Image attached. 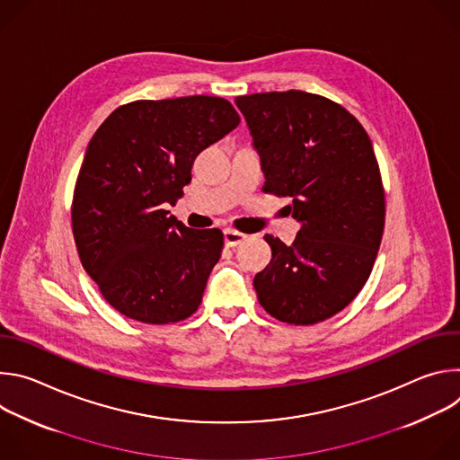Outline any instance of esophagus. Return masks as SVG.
Returning <instances> with one entry per match:
<instances>
[{
	"instance_id": "34e87169",
	"label": "esophagus",
	"mask_w": 460,
	"mask_h": 460,
	"mask_svg": "<svg viewBox=\"0 0 460 460\" xmlns=\"http://www.w3.org/2000/svg\"><path fill=\"white\" fill-rule=\"evenodd\" d=\"M245 238H247V234H243V233L236 231V229H226L224 231V242H226L227 247H234V245L242 243Z\"/></svg>"
}]
</instances>
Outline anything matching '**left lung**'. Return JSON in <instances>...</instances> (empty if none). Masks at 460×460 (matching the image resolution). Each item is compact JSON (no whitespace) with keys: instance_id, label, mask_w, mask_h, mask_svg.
<instances>
[{"instance_id":"1","label":"left lung","mask_w":460,"mask_h":460,"mask_svg":"<svg viewBox=\"0 0 460 460\" xmlns=\"http://www.w3.org/2000/svg\"><path fill=\"white\" fill-rule=\"evenodd\" d=\"M266 183L289 196L293 245L266 234L273 258L252 284L280 322L313 325L342 311L367 282L385 218L371 140L342 105L304 91L236 96Z\"/></svg>"}]
</instances>
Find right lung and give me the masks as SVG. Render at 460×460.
<instances>
[{
	"mask_svg": "<svg viewBox=\"0 0 460 460\" xmlns=\"http://www.w3.org/2000/svg\"><path fill=\"white\" fill-rule=\"evenodd\" d=\"M240 123L218 96L119 105L89 142L73 196L84 270L121 314L174 323L202 304L220 260V229L185 227L165 209L183 196L194 158Z\"/></svg>",
	"mask_w": 460,
	"mask_h": 460,
	"instance_id": "obj_1",
	"label": "right lung"
}]
</instances>
